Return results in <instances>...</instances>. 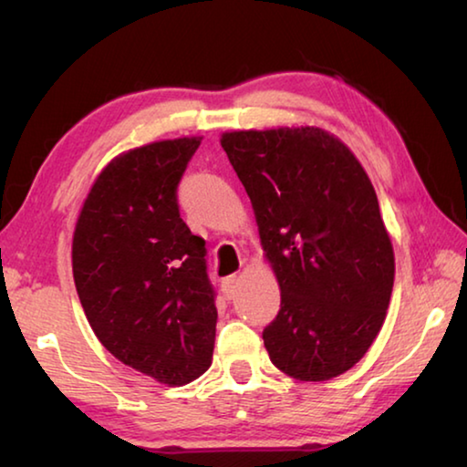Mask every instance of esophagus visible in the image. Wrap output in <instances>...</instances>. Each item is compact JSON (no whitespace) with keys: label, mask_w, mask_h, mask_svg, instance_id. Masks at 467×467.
<instances>
[{"label":"esophagus","mask_w":467,"mask_h":467,"mask_svg":"<svg viewBox=\"0 0 467 467\" xmlns=\"http://www.w3.org/2000/svg\"><path fill=\"white\" fill-rule=\"evenodd\" d=\"M236 286H239V275L233 274V275H226L223 280V290L226 292V296H233Z\"/></svg>","instance_id":"esophagus-1"}]
</instances>
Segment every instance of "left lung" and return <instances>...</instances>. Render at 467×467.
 I'll list each match as a JSON object with an SVG mask.
<instances>
[{
  "label": "left lung",
  "mask_w": 467,
  "mask_h": 467,
  "mask_svg": "<svg viewBox=\"0 0 467 467\" xmlns=\"http://www.w3.org/2000/svg\"><path fill=\"white\" fill-rule=\"evenodd\" d=\"M247 192L280 311L264 329L270 360L327 381L365 357L389 306L395 257L375 187L334 133L311 125L220 138Z\"/></svg>",
  "instance_id": "1"
}]
</instances>
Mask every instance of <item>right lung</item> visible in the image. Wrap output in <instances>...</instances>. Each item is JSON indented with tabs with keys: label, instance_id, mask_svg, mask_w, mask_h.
<instances>
[{
	"label": "right lung",
	"instance_id": "right-lung-1",
	"mask_svg": "<svg viewBox=\"0 0 467 467\" xmlns=\"http://www.w3.org/2000/svg\"><path fill=\"white\" fill-rule=\"evenodd\" d=\"M200 141L161 140L115 156L84 200L72 243L76 290L100 344L169 387L202 377L214 352L205 241L177 203Z\"/></svg>",
	"mask_w": 467,
	"mask_h": 467
}]
</instances>
